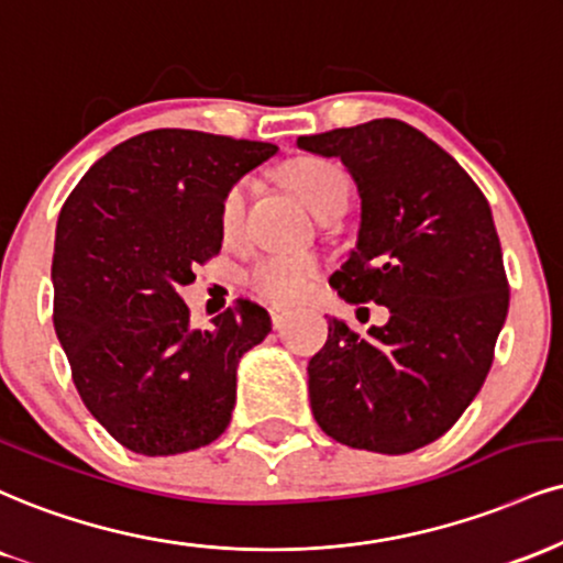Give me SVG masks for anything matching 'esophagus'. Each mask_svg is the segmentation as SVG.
Returning <instances> with one entry per match:
<instances>
[{
    "mask_svg": "<svg viewBox=\"0 0 563 563\" xmlns=\"http://www.w3.org/2000/svg\"><path fill=\"white\" fill-rule=\"evenodd\" d=\"M288 317H290L288 309H283V307H269V320H273V328H283Z\"/></svg>",
    "mask_w": 563,
    "mask_h": 563,
    "instance_id": "esophagus-1",
    "label": "esophagus"
}]
</instances>
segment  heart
I'll use <instances>...</instances> for the list:
<instances>
[{
    "instance_id": "b5f03b06",
    "label": "heart",
    "mask_w": 563,
    "mask_h": 563,
    "mask_svg": "<svg viewBox=\"0 0 563 563\" xmlns=\"http://www.w3.org/2000/svg\"><path fill=\"white\" fill-rule=\"evenodd\" d=\"M286 180L296 194L301 196L303 205L311 212H317L322 205H328L330 199L338 194L349 191L346 173L330 159L320 157H303L296 159L294 165L286 167ZM246 194H249V180L235 183L233 188L225 194L222 201V230L228 235H233L239 230L243 220V209H246ZM317 280V262L311 256L303 254H288L277 252L262 256L254 264L252 273H249V286H252L262 299L273 303H294L303 299L309 294V288Z\"/></svg>"
}]
</instances>
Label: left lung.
<instances>
[{
    "label": "left lung",
    "mask_w": 563,
    "mask_h": 563,
    "mask_svg": "<svg viewBox=\"0 0 563 563\" xmlns=\"http://www.w3.org/2000/svg\"><path fill=\"white\" fill-rule=\"evenodd\" d=\"M296 144L341 159L362 199L356 246L333 275L338 294L390 311L367 338L330 317L307 367L311 415L351 449H422L475 401L509 314L490 205L449 152L401 120Z\"/></svg>",
    "instance_id": "8db88e82"
}]
</instances>
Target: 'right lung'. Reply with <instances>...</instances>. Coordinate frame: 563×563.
<instances>
[{"label":"right lung","instance_id":"right-lung-1","mask_svg":"<svg viewBox=\"0 0 563 563\" xmlns=\"http://www.w3.org/2000/svg\"><path fill=\"white\" fill-rule=\"evenodd\" d=\"M275 154L264 141L159 128L107 152L67 196L54 330L86 409L125 449L173 456L230 424L241 356L273 322L239 301L194 330L178 288L220 252L225 194Z\"/></svg>","mask_w":563,"mask_h":563}]
</instances>
